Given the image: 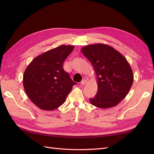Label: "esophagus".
I'll return each mask as SVG.
<instances>
[{"label":"esophagus","instance_id":"esophagus-1","mask_svg":"<svg viewBox=\"0 0 154 154\" xmlns=\"http://www.w3.org/2000/svg\"><path fill=\"white\" fill-rule=\"evenodd\" d=\"M87 83V80H85V79H84V80H83L81 82V84L83 85H84L86 84Z\"/></svg>","mask_w":154,"mask_h":154}]
</instances>
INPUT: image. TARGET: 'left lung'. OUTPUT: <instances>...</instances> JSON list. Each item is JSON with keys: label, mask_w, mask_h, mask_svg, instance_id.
Listing matches in <instances>:
<instances>
[{"label": "left lung", "mask_w": 154, "mask_h": 154, "mask_svg": "<svg viewBox=\"0 0 154 154\" xmlns=\"http://www.w3.org/2000/svg\"><path fill=\"white\" fill-rule=\"evenodd\" d=\"M81 51L92 63L96 74L97 91L91 103L101 109L117 105L131 88L134 75L123 54L103 44L87 45Z\"/></svg>", "instance_id": "left-lung-1"}]
</instances>
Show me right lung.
I'll return each mask as SVG.
<instances>
[{"instance_id": "right-lung-1", "label": "right lung", "mask_w": 154, "mask_h": 154, "mask_svg": "<svg viewBox=\"0 0 154 154\" xmlns=\"http://www.w3.org/2000/svg\"><path fill=\"white\" fill-rule=\"evenodd\" d=\"M74 45H62L32 60L23 76V85L30 100L39 109L53 110L61 106L76 84L63 69Z\"/></svg>"}]
</instances>
